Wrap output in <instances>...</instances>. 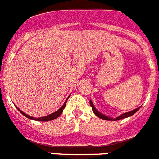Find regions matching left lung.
<instances>
[{
    "mask_svg": "<svg viewBox=\"0 0 159 159\" xmlns=\"http://www.w3.org/2000/svg\"><path fill=\"white\" fill-rule=\"evenodd\" d=\"M90 105H91V106H92V111L94 112L95 115H96V116H98L99 118L102 119V120H120V119L127 118V117H129V116H132V115H134V114L135 113V112H137L139 109V108H136L135 110H134V111H129V112H127V113L122 114L121 116H119V117H117V118L113 119V118H111V117H108V116H105V115H103V114L100 113L99 111H97V109L95 108L94 105H93V103H92V101H90Z\"/></svg>",
    "mask_w": 159,
    "mask_h": 159,
    "instance_id": "obj_1",
    "label": "left lung"
}]
</instances>
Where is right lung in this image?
Masks as SVG:
<instances>
[{"instance_id":"add662e5","label":"right lung","mask_w":159,"mask_h":159,"mask_svg":"<svg viewBox=\"0 0 159 159\" xmlns=\"http://www.w3.org/2000/svg\"><path fill=\"white\" fill-rule=\"evenodd\" d=\"M68 99V98H67ZM67 99L66 100V102H64V104H63V106L61 107V108L58 110V111H57L56 112H54V113H52L50 114V115H48V116H43V117H40V118H34V117H32V116H28V115H26L25 113H24L23 111H20V109L17 108L19 110V111L20 112L22 115H24V116H25V117H27V118L29 119H31V120H38V121H49V120H54V119L57 118L58 116L61 115V114L62 113V111H63V109L65 108V106H66V103H67Z\"/></svg>"}]
</instances>
